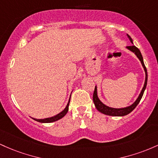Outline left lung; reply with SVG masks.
Masks as SVG:
<instances>
[{
    "label": "left lung",
    "mask_w": 158,
    "mask_h": 158,
    "mask_svg": "<svg viewBox=\"0 0 158 158\" xmlns=\"http://www.w3.org/2000/svg\"><path fill=\"white\" fill-rule=\"evenodd\" d=\"M127 37H128L129 40L131 42V43H133V40L131 38V36H129L128 34H127ZM127 48L128 50H130L132 52H134V54H136V56H137L138 59L140 60L142 65H143V69H144L145 71V73H146V80H145V84L144 86H143V89H142L140 94L139 95L138 98H136V100L134 102V103H133L131 105L128 106V107H123V108H113V107H108V106L105 105L104 104L101 102L100 99L98 98V94H97V87L95 86V90H94V93H93V102L95 104V107L96 109L98 110L99 112L104 113L105 115H108V116H126V115L129 114L131 112H132L135 107L137 106V104H139V102H140L142 97H143V93H144L145 89L146 88V85H147V81H148V74H147V69L145 66L144 64V62H143V56H142L140 51L136 47L135 45H131V46H127Z\"/></svg>",
    "instance_id": "obj_1"
}]
</instances>
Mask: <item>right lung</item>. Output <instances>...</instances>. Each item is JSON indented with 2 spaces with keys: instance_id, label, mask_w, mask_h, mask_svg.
<instances>
[{
  "instance_id": "1",
  "label": "right lung",
  "mask_w": 158,
  "mask_h": 158,
  "mask_svg": "<svg viewBox=\"0 0 158 158\" xmlns=\"http://www.w3.org/2000/svg\"><path fill=\"white\" fill-rule=\"evenodd\" d=\"M70 99H71V96H70V98H69V100L68 104H67L66 107H65V109L63 110L62 111V112H60V113H58L57 115H56V116H52V117H50V118H42V119H37V118H33V119H34L35 121H37V122H42V123H50V122L57 121V120H59V119H60V118H63V116H64L66 114L67 112H68L69 106Z\"/></svg>"
}]
</instances>
